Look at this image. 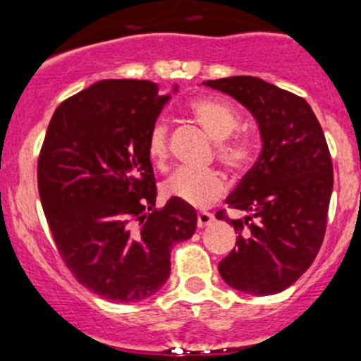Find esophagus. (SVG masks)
<instances>
[{
  "label": "esophagus",
  "instance_id": "obj_1",
  "mask_svg": "<svg viewBox=\"0 0 361 361\" xmlns=\"http://www.w3.org/2000/svg\"><path fill=\"white\" fill-rule=\"evenodd\" d=\"M214 223V216L209 212H200L199 216H197V226L199 228H207V226H211Z\"/></svg>",
  "mask_w": 361,
  "mask_h": 361
}]
</instances>
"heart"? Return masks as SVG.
Returning <instances> with one entry per match:
<instances>
[{
  "label": "heart",
  "instance_id": "1",
  "mask_svg": "<svg viewBox=\"0 0 361 361\" xmlns=\"http://www.w3.org/2000/svg\"><path fill=\"white\" fill-rule=\"evenodd\" d=\"M192 114L212 140L219 142L216 156L221 164L231 173L247 171L253 161V145L245 137L233 135L238 128L240 118L236 111L219 99H199L192 104ZM147 156L157 168H166L169 159V135L164 123H156L147 138ZM226 192L223 174L217 171H188L180 169L164 183V193L171 199L197 209H205L217 202Z\"/></svg>",
  "mask_w": 361,
  "mask_h": 361
}]
</instances>
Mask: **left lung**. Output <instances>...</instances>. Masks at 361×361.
Returning a JSON list of instances; mask_svg holds the SVG:
<instances>
[{"mask_svg":"<svg viewBox=\"0 0 361 361\" xmlns=\"http://www.w3.org/2000/svg\"><path fill=\"white\" fill-rule=\"evenodd\" d=\"M204 85L241 102L262 138L259 161L226 199L245 216L216 214L238 233L219 274L238 291L276 295L310 267L326 235L334 174L322 126L303 97L262 78L241 75Z\"/></svg>","mask_w":361,"mask_h":361,"instance_id":"obj_1","label":"left lung"}]
</instances>
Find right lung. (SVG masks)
I'll return each instance as SVG.
<instances>
[{"label":"right lung","instance_id":"1","mask_svg":"<svg viewBox=\"0 0 361 361\" xmlns=\"http://www.w3.org/2000/svg\"><path fill=\"white\" fill-rule=\"evenodd\" d=\"M169 97L149 80L96 82L58 106L39 154V197L59 257L111 302L159 291L173 245L195 233L192 205L169 199L156 209L147 138Z\"/></svg>","mask_w":361,"mask_h":361}]
</instances>
